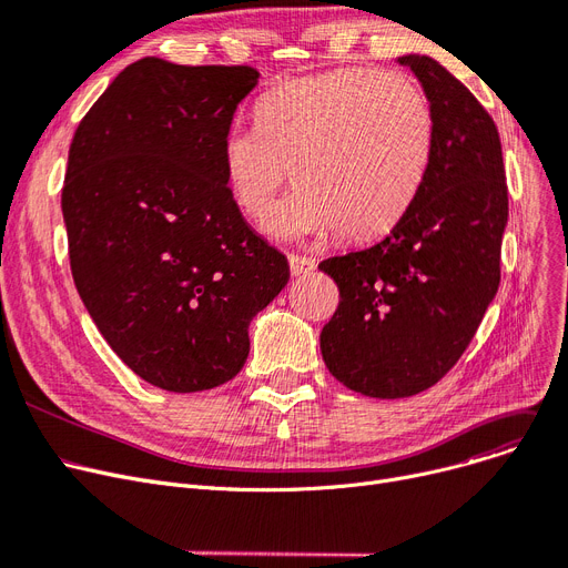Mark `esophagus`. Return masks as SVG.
I'll list each match as a JSON object with an SVG mask.
<instances>
[{"label": "esophagus", "mask_w": 568, "mask_h": 568, "mask_svg": "<svg viewBox=\"0 0 568 568\" xmlns=\"http://www.w3.org/2000/svg\"><path fill=\"white\" fill-rule=\"evenodd\" d=\"M287 262H290V274L297 276V278L311 274V271H315V266H317L315 260L304 257V255H290Z\"/></svg>", "instance_id": "34e87169"}]
</instances>
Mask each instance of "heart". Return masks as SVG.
Wrapping results in <instances>:
<instances>
[{"instance_id":"obj_1","label":"heart","mask_w":568,"mask_h":568,"mask_svg":"<svg viewBox=\"0 0 568 568\" xmlns=\"http://www.w3.org/2000/svg\"><path fill=\"white\" fill-rule=\"evenodd\" d=\"M434 151L425 92L399 73L336 69L271 90L257 125H232L223 164L239 209L262 217L283 185L302 192L268 217L287 236L374 239L402 220Z\"/></svg>"}]
</instances>
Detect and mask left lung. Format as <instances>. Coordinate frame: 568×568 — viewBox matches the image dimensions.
<instances>
[{
  "label": "left lung",
  "mask_w": 568,
  "mask_h": 568,
  "mask_svg": "<svg viewBox=\"0 0 568 568\" xmlns=\"http://www.w3.org/2000/svg\"><path fill=\"white\" fill-rule=\"evenodd\" d=\"M434 115L425 183L385 239L320 262L341 302L320 334L329 374L376 399L438 383L499 290L508 187L495 120L453 73L404 55Z\"/></svg>",
  "instance_id": "obj_1"
}]
</instances>
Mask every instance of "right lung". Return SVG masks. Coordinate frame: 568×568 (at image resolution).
<instances>
[{
  "mask_svg": "<svg viewBox=\"0 0 568 568\" xmlns=\"http://www.w3.org/2000/svg\"><path fill=\"white\" fill-rule=\"evenodd\" d=\"M253 67L143 58L122 69L69 145L62 215L73 283L132 372L166 392L232 381L251 320L290 266L245 223L223 139Z\"/></svg>",
  "mask_w": 568,
  "mask_h": 568,
  "instance_id": "right-lung-1",
  "label": "right lung"
}]
</instances>
